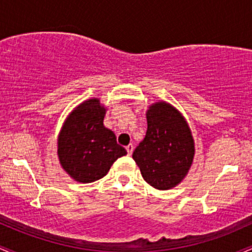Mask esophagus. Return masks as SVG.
Returning a JSON list of instances; mask_svg holds the SVG:
<instances>
[{"instance_id": "esophagus-1", "label": "esophagus", "mask_w": 252, "mask_h": 252, "mask_svg": "<svg viewBox=\"0 0 252 252\" xmlns=\"http://www.w3.org/2000/svg\"><path fill=\"white\" fill-rule=\"evenodd\" d=\"M126 152H128V154L131 155L132 154V150H134V146H132V143L128 144V146L126 147Z\"/></svg>"}]
</instances>
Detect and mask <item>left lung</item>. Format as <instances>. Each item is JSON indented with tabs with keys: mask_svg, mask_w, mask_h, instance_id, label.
<instances>
[{
	"mask_svg": "<svg viewBox=\"0 0 252 252\" xmlns=\"http://www.w3.org/2000/svg\"><path fill=\"white\" fill-rule=\"evenodd\" d=\"M146 137L132 158L150 186L175 187L189 173L194 156L190 130L180 112L167 103H156L147 111Z\"/></svg>",
	"mask_w": 252,
	"mask_h": 252,
	"instance_id": "8db88e82",
	"label": "left lung"
}]
</instances>
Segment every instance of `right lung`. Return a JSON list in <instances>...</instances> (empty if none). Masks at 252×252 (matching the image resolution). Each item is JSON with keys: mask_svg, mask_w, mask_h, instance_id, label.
I'll return each mask as SVG.
<instances>
[{"mask_svg": "<svg viewBox=\"0 0 252 252\" xmlns=\"http://www.w3.org/2000/svg\"><path fill=\"white\" fill-rule=\"evenodd\" d=\"M105 109L98 99L77 106L63 124L58 140V155L63 168L76 181L94 182L109 172L126 150L103 124Z\"/></svg>", "mask_w": 252, "mask_h": 252, "instance_id": "right-lung-1", "label": "right lung"}]
</instances>
